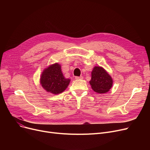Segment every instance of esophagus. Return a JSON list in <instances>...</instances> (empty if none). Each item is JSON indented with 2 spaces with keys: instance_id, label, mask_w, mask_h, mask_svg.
<instances>
[{
  "instance_id": "obj_1",
  "label": "esophagus",
  "mask_w": 150,
  "mask_h": 150,
  "mask_svg": "<svg viewBox=\"0 0 150 150\" xmlns=\"http://www.w3.org/2000/svg\"><path fill=\"white\" fill-rule=\"evenodd\" d=\"M75 79L76 80H82V79H83V77L82 76H75Z\"/></svg>"
}]
</instances>
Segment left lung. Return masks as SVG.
<instances>
[{
  "label": "left lung",
  "mask_w": 150,
  "mask_h": 150,
  "mask_svg": "<svg viewBox=\"0 0 150 150\" xmlns=\"http://www.w3.org/2000/svg\"><path fill=\"white\" fill-rule=\"evenodd\" d=\"M89 83L93 91L99 93H105L112 88L113 80L103 67L95 66L91 72V80Z\"/></svg>",
  "instance_id": "obj_1"
}]
</instances>
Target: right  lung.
Segmentation results:
<instances>
[{"label": "right lung", "instance_id": "right-lung-1", "mask_svg": "<svg viewBox=\"0 0 150 150\" xmlns=\"http://www.w3.org/2000/svg\"><path fill=\"white\" fill-rule=\"evenodd\" d=\"M70 82L62 73L61 66L58 62L45 68L40 77V84L44 90L52 94L61 93L64 92Z\"/></svg>", "mask_w": 150, "mask_h": 150}]
</instances>
